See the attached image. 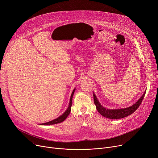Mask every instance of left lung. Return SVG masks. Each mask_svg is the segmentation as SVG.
I'll list each match as a JSON object with an SVG mask.
<instances>
[{
  "mask_svg": "<svg viewBox=\"0 0 158 158\" xmlns=\"http://www.w3.org/2000/svg\"><path fill=\"white\" fill-rule=\"evenodd\" d=\"M145 94H146V91L143 94L141 98L132 106L127 108H124V109H109L104 108L103 106H102L100 104L94 94H93V96H94V102L96 106V109L102 116L109 119H118L123 118L129 115H131L135 110H136V109L141 105L144 99V97L145 96Z\"/></svg>",
  "mask_w": 158,
  "mask_h": 158,
  "instance_id": "obj_1",
  "label": "left lung"
}]
</instances>
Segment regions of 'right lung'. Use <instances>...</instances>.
I'll return each mask as SVG.
<instances>
[{
  "mask_svg": "<svg viewBox=\"0 0 158 158\" xmlns=\"http://www.w3.org/2000/svg\"><path fill=\"white\" fill-rule=\"evenodd\" d=\"M74 91H75V89H74V91H73L72 93V94H71V98H70V102H69V107L68 108H67V109L65 111L64 113L61 115L60 116H59L58 118L56 119H54L51 121H49L48 123H43V124H41L42 125H52V124H57V123H60L62 121H64L66 118L68 116V115L69 114L70 112H71V107L72 106V104H73V94L74 93Z\"/></svg>",
  "mask_w": 158,
  "mask_h": 158,
  "instance_id": "add662e5",
  "label": "right lung"
}]
</instances>
